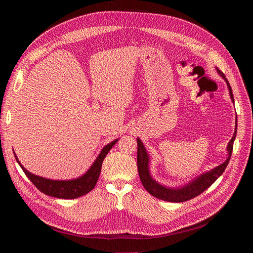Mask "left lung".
<instances>
[{"label": "left lung", "mask_w": 253, "mask_h": 253, "mask_svg": "<svg viewBox=\"0 0 253 253\" xmlns=\"http://www.w3.org/2000/svg\"><path fill=\"white\" fill-rule=\"evenodd\" d=\"M218 74L223 77L226 82L229 88V93H230V97L232 99V101L234 102L233 99V94H232V89L230 84H229L227 78L225 77V75L223 72H220L218 68H216ZM236 128L235 127V132L234 135L231 138V140L228 143V158L224 164L219 165L216 167L215 169L211 170L210 172L204 173L201 175L200 177H197L196 179L192 180L189 182L188 185L181 188L177 189H171V188H167L162 185H159L158 182H156L154 179L151 177L150 172H149V156L147 154V151H145L143 143L139 138H137V167H138V173L140 176V180L142 182V185L144 189L148 191V192L153 195L154 197L159 198V200H163L166 202H171V203H182L189 200H192V198L196 197L203 193L205 190L208 189L212 183L215 181L219 176L224 173L226 167L230 160L231 154H232V150H233V142L236 136Z\"/></svg>", "instance_id": "8db88e82"}]
</instances>
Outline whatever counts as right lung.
<instances>
[{
	"instance_id": "obj_1",
	"label": "right lung",
	"mask_w": 253,
	"mask_h": 253,
	"mask_svg": "<svg viewBox=\"0 0 253 253\" xmlns=\"http://www.w3.org/2000/svg\"><path fill=\"white\" fill-rule=\"evenodd\" d=\"M117 140L118 139L105 145L100 154H99V156L95 160L93 166L89 168V170L85 174L82 175L81 177L77 179L72 180H51L40 177V176H37L28 172L25 168L21 165L16 154H14V157H16L18 164L21 166L23 172L26 174L27 177L34 183L38 190H40L44 194L52 197L63 198V200H74V198L87 194L89 191L95 188L99 178V175H100L101 172L103 159L105 158L106 154L110 152L112 147H114V144L117 142Z\"/></svg>"
}]
</instances>
